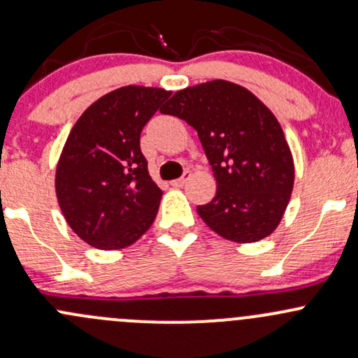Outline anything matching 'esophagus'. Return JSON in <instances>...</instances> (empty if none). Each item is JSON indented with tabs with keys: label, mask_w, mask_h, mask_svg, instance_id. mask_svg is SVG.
Wrapping results in <instances>:
<instances>
[{
	"label": "esophagus",
	"mask_w": 358,
	"mask_h": 358,
	"mask_svg": "<svg viewBox=\"0 0 358 358\" xmlns=\"http://www.w3.org/2000/svg\"><path fill=\"white\" fill-rule=\"evenodd\" d=\"M190 176H192V173H190V171H185V173H183L182 176H180V178L173 180V182H171V185H173V187H183V185H185L187 182H189V178H190Z\"/></svg>",
	"instance_id": "1"
}]
</instances>
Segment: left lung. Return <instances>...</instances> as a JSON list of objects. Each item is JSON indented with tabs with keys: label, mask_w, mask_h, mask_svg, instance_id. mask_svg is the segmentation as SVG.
<instances>
[{
	"label": "left lung",
	"mask_w": 358,
	"mask_h": 358,
	"mask_svg": "<svg viewBox=\"0 0 358 358\" xmlns=\"http://www.w3.org/2000/svg\"><path fill=\"white\" fill-rule=\"evenodd\" d=\"M197 130L217 190L197 206L210 229L233 242L274 231L293 190V157L276 116L250 90L213 80L178 90L161 108Z\"/></svg>",
	"instance_id": "obj_1"
}]
</instances>
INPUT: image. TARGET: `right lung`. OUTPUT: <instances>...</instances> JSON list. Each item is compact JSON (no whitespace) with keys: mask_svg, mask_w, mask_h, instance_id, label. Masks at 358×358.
I'll list each match as a JSON object with an SVG mask.
<instances>
[{"mask_svg":"<svg viewBox=\"0 0 358 358\" xmlns=\"http://www.w3.org/2000/svg\"><path fill=\"white\" fill-rule=\"evenodd\" d=\"M169 94L116 89L71 129L56 168V195L66 223L89 245L123 248L152 224L163 192L149 175L141 134Z\"/></svg>","mask_w":358,"mask_h":358,"instance_id":"obj_1","label":"right lung"}]
</instances>
